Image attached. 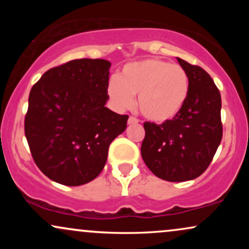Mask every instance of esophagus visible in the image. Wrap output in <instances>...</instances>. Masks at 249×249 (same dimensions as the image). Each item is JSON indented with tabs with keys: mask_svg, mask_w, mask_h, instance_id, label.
<instances>
[{
	"mask_svg": "<svg viewBox=\"0 0 249 249\" xmlns=\"http://www.w3.org/2000/svg\"><path fill=\"white\" fill-rule=\"evenodd\" d=\"M138 123H139V121L137 118H134V117H130V118H128V121H127V124H130V125L138 124Z\"/></svg>",
	"mask_w": 249,
	"mask_h": 249,
	"instance_id": "esophagus-1",
	"label": "esophagus"
}]
</instances>
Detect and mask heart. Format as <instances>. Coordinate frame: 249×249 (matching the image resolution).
<instances>
[{"label":"heart","instance_id":"1","mask_svg":"<svg viewBox=\"0 0 249 249\" xmlns=\"http://www.w3.org/2000/svg\"><path fill=\"white\" fill-rule=\"evenodd\" d=\"M191 90L190 75L182 67L158 58L127 63L118 79L107 85L113 107L125 110L137 96V107L148 121L165 123L180 113Z\"/></svg>","mask_w":249,"mask_h":249}]
</instances>
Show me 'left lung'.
I'll return each mask as SVG.
<instances>
[{"label":"left lung","instance_id":"obj_1","mask_svg":"<svg viewBox=\"0 0 249 249\" xmlns=\"http://www.w3.org/2000/svg\"><path fill=\"white\" fill-rule=\"evenodd\" d=\"M191 79L184 108L171 121L144 123L142 157L158 178L172 182L198 178L206 171L222 138L221 96L202 68L178 58Z\"/></svg>","mask_w":249,"mask_h":249}]
</instances>
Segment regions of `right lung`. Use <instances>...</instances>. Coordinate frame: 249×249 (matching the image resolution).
<instances>
[{
	"mask_svg": "<svg viewBox=\"0 0 249 249\" xmlns=\"http://www.w3.org/2000/svg\"><path fill=\"white\" fill-rule=\"evenodd\" d=\"M111 63L73 59L43 73L31 88L24 132L34 161L48 178L79 186L98 177L127 115L105 107Z\"/></svg>",
	"mask_w": 249,
	"mask_h": 249,
	"instance_id": "1",
	"label": "right lung"
}]
</instances>
